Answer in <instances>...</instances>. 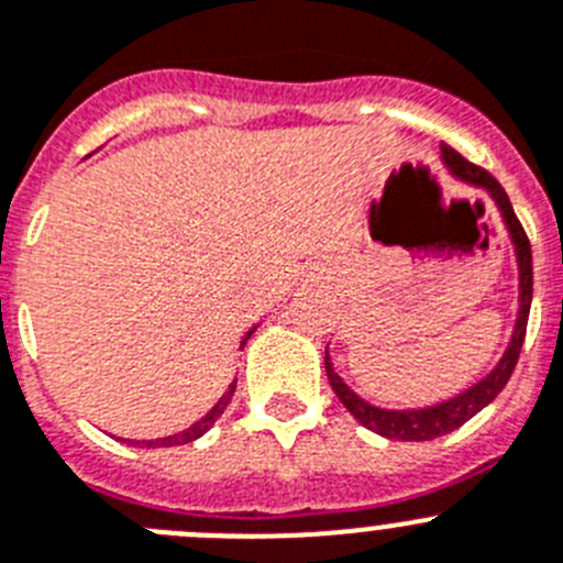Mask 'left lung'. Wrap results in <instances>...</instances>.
Returning <instances> with one entry per match:
<instances>
[{
	"label": "left lung",
	"instance_id": "left-lung-1",
	"mask_svg": "<svg viewBox=\"0 0 563 563\" xmlns=\"http://www.w3.org/2000/svg\"><path fill=\"white\" fill-rule=\"evenodd\" d=\"M440 154H443L445 168L452 170L460 181H468L474 187H483L485 194L494 199V205L503 212L505 227L510 232V241H514L516 261H519V317H516L514 336H510L508 351L503 353V358L496 362V367L490 369L483 382H477L474 387H468L465 393L454 395L449 401L434 404V407L423 409H382L367 404L364 398H358L342 378L336 376L331 358L325 351V373L328 382H331L333 393H336L339 401L347 407V412L367 427L369 432L382 434L389 440H434L440 434H449L454 429H460L465 420H471L479 409L488 407L496 395L503 393L505 384H508L510 373H514L516 362H519L521 344H525V331H528V317H530V302H533V255H530V241L521 230L519 219H516L514 207H510L508 194L505 187L488 174V170L471 165L465 156H460L457 151L449 148V145H440Z\"/></svg>",
	"mask_w": 563,
	"mask_h": 563
}]
</instances>
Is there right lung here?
Wrapping results in <instances>:
<instances>
[{"label":"right lung","mask_w":563,"mask_h":563,"mask_svg":"<svg viewBox=\"0 0 563 563\" xmlns=\"http://www.w3.org/2000/svg\"><path fill=\"white\" fill-rule=\"evenodd\" d=\"M252 333H255V328H252V331L246 333V336H244V344H246V339L252 336ZM232 393H235V384H230V389H227V393L221 395V398H219V404H216V407H212L210 412L205 415V418H201V420H196L194 427H190V429H185V432H179V434H170V438H159V440H143V443H140V440H134V443H136V445H145V449H154V445H185V443H194L196 438H201V434H205L207 429H210L212 423H216V420L221 418V412H224V409H227V404H230Z\"/></svg>","instance_id":"obj_1"}]
</instances>
